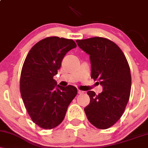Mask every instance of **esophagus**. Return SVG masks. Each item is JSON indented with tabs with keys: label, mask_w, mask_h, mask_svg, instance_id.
Wrapping results in <instances>:
<instances>
[{
	"label": "esophagus",
	"mask_w": 148,
	"mask_h": 148,
	"mask_svg": "<svg viewBox=\"0 0 148 148\" xmlns=\"http://www.w3.org/2000/svg\"><path fill=\"white\" fill-rule=\"evenodd\" d=\"M84 91L80 90H78V93H79V94H83V93H84Z\"/></svg>",
	"instance_id": "obj_1"
}]
</instances>
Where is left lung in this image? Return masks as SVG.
Returning a JSON list of instances; mask_svg holds the SVG:
<instances>
[{
  "instance_id": "obj_1",
  "label": "left lung",
  "mask_w": 148,
  "mask_h": 148,
  "mask_svg": "<svg viewBox=\"0 0 148 148\" xmlns=\"http://www.w3.org/2000/svg\"><path fill=\"white\" fill-rule=\"evenodd\" d=\"M76 42L89 54L91 78L99 81L103 87L98 95L88 92L90 101L85 113L92 125L106 130L121 118L128 103L132 86L130 66L120 47L110 40L95 37Z\"/></svg>"
}]
</instances>
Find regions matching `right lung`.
Returning <instances> with one entry per match:
<instances>
[{"label": "right lung", "mask_w": 148, "mask_h": 148, "mask_svg": "<svg viewBox=\"0 0 148 148\" xmlns=\"http://www.w3.org/2000/svg\"><path fill=\"white\" fill-rule=\"evenodd\" d=\"M75 47L72 40L47 37L32 47L23 62L21 97L31 120L42 129L51 130L60 125L77 94L74 86L62 87L53 79L65 54Z\"/></svg>", "instance_id": "right-lung-1"}]
</instances>
